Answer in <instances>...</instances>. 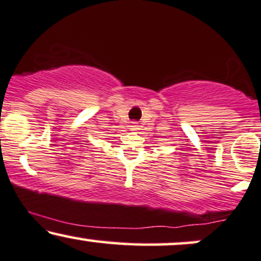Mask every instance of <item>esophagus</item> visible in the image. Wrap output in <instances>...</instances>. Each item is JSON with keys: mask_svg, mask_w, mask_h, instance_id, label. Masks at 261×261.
I'll use <instances>...</instances> for the list:
<instances>
[{"mask_svg": "<svg viewBox=\"0 0 261 261\" xmlns=\"http://www.w3.org/2000/svg\"><path fill=\"white\" fill-rule=\"evenodd\" d=\"M129 129H130V130H133V132H136V130L139 129V125H138L137 122H130Z\"/></svg>", "mask_w": 261, "mask_h": 261, "instance_id": "1", "label": "esophagus"}]
</instances>
